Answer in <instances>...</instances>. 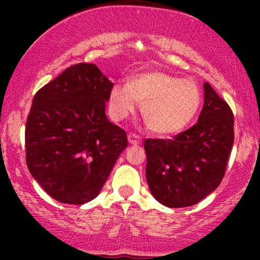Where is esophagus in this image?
<instances>
[{"instance_id": "obj_1", "label": "esophagus", "mask_w": 260, "mask_h": 260, "mask_svg": "<svg viewBox=\"0 0 260 260\" xmlns=\"http://www.w3.org/2000/svg\"><path fill=\"white\" fill-rule=\"evenodd\" d=\"M128 142H129L131 145H133V146L140 145V143H141L140 136L132 135V133H131V135H128Z\"/></svg>"}]
</instances>
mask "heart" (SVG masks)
Wrapping results in <instances>:
<instances>
[{
	"mask_svg": "<svg viewBox=\"0 0 260 260\" xmlns=\"http://www.w3.org/2000/svg\"><path fill=\"white\" fill-rule=\"evenodd\" d=\"M138 103L147 125L159 136H171L185 129L198 114L201 91L196 83L162 72L138 74L129 84L112 88L109 109L115 120L132 114Z\"/></svg>",
	"mask_w": 260,
	"mask_h": 260,
	"instance_id": "1",
	"label": "heart"
}]
</instances>
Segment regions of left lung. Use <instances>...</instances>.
Instances as JSON below:
<instances>
[{"label":"left lung","mask_w":260,"mask_h":260,"mask_svg":"<svg viewBox=\"0 0 260 260\" xmlns=\"http://www.w3.org/2000/svg\"><path fill=\"white\" fill-rule=\"evenodd\" d=\"M234 143L229 104L204 84L198 123L172 140L145 141L146 177L152 195L169 208L198 204L221 182Z\"/></svg>","instance_id":"8db88e82"}]
</instances>
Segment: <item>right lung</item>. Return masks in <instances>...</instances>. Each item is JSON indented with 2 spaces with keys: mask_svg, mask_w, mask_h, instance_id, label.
I'll return each mask as SVG.
<instances>
[{
  "mask_svg": "<svg viewBox=\"0 0 260 260\" xmlns=\"http://www.w3.org/2000/svg\"><path fill=\"white\" fill-rule=\"evenodd\" d=\"M113 83L95 64L67 68L32 99L25 129L26 164L55 200L83 205L101 192L127 135L106 115Z\"/></svg>",
  "mask_w": 260,
  "mask_h": 260,
  "instance_id": "right-lung-1",
  "label": "right lung"
}]
</instances>
